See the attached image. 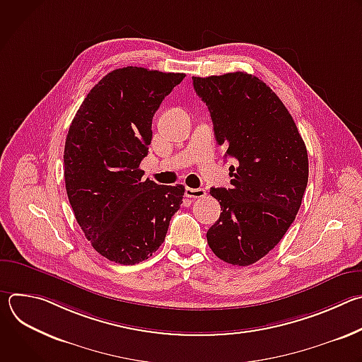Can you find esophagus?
Instances as JSON below:
<instances>
[{
	"mask_svg": "<svg viewBox=\"0 0 362 362\" xmlns=\"http://www.w3.org/2000/svg\"><path fill=\"white\" fill-rule=\"evenodd\" d=\"M204 194H206L204 189H192V187L185 189V196L190 199H200V197H204Z\"/></svg>",
	"mask_w": 362,
	"mask_h": 362,
	"instance_id": "obj_1",
	"label": "esophagus"
}]
</instances>
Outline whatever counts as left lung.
Returning a JSON list of instances; mask_svg holds the SVG:
<instances>
[{
  "label": "left lung",
  "mask_w": 362,
  "mask_h": 362,
  "mask_svg": "<svg viewBox=\"0 0 362 362\" xmlns=\"http://www.w3.org/2000/svg\"><path fill=\"white\" fill-rule=\"evenodd\" d=\"M209 109L230 166V189L212 187L221 216L206 233L219 259L247 267L284 238L308 183V153L281 98L257 77L236 71L192 77Z\"/></svg>",
  "instance_id": "obj_1"
}]
</instances>
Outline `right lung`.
<instances>
[{
    "mask_svg": "<svg viewBox=\"0 0 362 362\" xmlns=\"http://www.w3.org/2000/svg\"><path fill=\"white\" fill-rule=\"evenodd\" d=\"M185 78L123 67L103 77L77 110L64 146L66 190L91 246L120 265L143 262L163 243L185 187L143 180L151 120Z\"/></svg>",
    "mask_w": 362,
    "mask_h": 362,
    "instance_id": "obj_1",
    "label": "right lung"
}]
</instances>
